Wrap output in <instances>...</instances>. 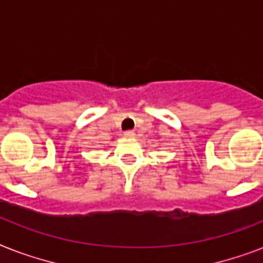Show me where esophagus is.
<instances>
[{"instance_id": "1", "label": "esophagus", "mask_w": 263, "mask_h": 263, "mask_svg": "<svg viewBox=\"0 0 263 263\" xmlns=\"http://www.w3.org/2000/svg\"><path fill=\"white\" fill-rule=\"evenodd\" d=\"M124 136H125V138H135V132H134V131H125Z\"/></svg>"}]
</instances>
